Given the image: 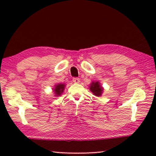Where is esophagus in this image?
<instances>
[{"mask_svg": "<svg viewBox=\"0 0 156 156\" xmlns=\"http://www.w3.org/2000/svg\"><path fill=\"white\" fill-rule=\"evenodd\" d=\"M73 82L74 83H76V84H77V83H79V82H80V80L79 78H77V77H74L73 78Z\"/></svg>", "mask_w": 156, "mask_h": 156, "instance_id": "34e87169", "label": "esophagus"}]
</instances>
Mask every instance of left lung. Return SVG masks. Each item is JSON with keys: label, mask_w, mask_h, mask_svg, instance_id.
Here are the masks:
<instances>
[{"label": "left lung", "mask_w": 156, "mask_h": 156, "mask_svg": "<svg viewBox=\"0 0 156 156\" xmlns=\"http://www.w3.org/2000/svg\"><path fill=\"white\" fill-rule=\"evenodd\" d=\"M89 89H90L91 91H92L94 94L95 96H97V97L101 96L102 91H103V89H102V87L100 86V84L98 82L91 83Z\"/></svg>", "instance_id": "obj_1"}]
</instances>
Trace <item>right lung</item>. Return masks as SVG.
<instances>
[{
  "mask_svg": "<svg viewBox=\"0 0 156 156\" xmlns=\"http://www.w3.org/2000/svg\"><path fill=\"white\" fill-rule=\"evenodd\" d=\"M65 84H58L57 86H55V89H54V91L56 94V96H59L63 92L64 88H65Z\"/></svg>",
  "mask_w": 156,
  "mask_h": 156,
  "instance_id": "add662e5",
  "label": "right lung"
}]
</instances>
